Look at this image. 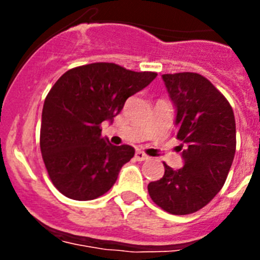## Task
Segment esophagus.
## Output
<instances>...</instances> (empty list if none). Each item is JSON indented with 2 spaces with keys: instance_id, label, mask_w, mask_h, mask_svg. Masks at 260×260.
I'll use <instances>...</instances> for the list:
<instances>
[{
  "instance_id": "esophagus-1",
  "label": "esophagus",
  "mask_w": 260,
  "mask_h": 260,
  "mask_svg": "<svg viewBox=\"0 0 260 260\" xmlns=\"http://www.w3.org/2000/svg\"><path fill=\"white\" fill-rule=\"evenodd\" d=\"M147 158H148V156H147L143 151L138 150L137 152H135V160H138V161H144Z\"/></svg>"
}]
</instances>
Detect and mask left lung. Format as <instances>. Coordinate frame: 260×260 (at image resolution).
<instances>
[{
	"mask_svg": "<svg viewBox=\"0 0 260 260\" xmlns=\"http://www.w3.org/2000/svg\"><path fill=\"white\" fill-rule=\"evenodd\" d=\"M162 80L176 107L183 168L174 171L164 162V176L148 185V192L167 212L189 215L224 186L236 153V119L228 100L203 75L164 74Z\"/></svg>",
	"mask_w": 260,
	"mask_h": 260,
	"instance_id": "8db88e82",
	"label": "left lung"
}]
</instances>
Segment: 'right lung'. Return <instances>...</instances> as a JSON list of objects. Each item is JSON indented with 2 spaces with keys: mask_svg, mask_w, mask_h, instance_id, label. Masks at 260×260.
<instances>
[{
  "mask_svg": "<svg viewBox=\"0 0 260 260\" xmlns=\"http://www.w3.org/2000/svg\"><path fill=\"white\" fill-rule=\"evenodd\" d=\"M157 77L109 62L70 69L45 98L40 148L52 183L74 201L104 195L130 161L132 146H113L102 137V122L113 121L125 102Z\"/></svg>",
  "mask_w": 260,
  "mask_h": 260,
  "instance_id": "right-lung-1",
  "label": "right lung"
}]
</instances>
